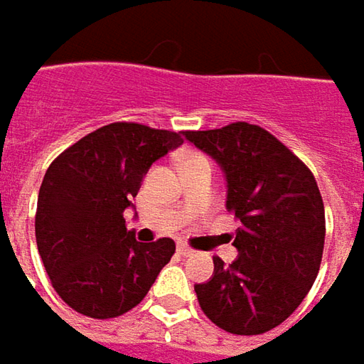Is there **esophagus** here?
Returning <instances> with one entry per match:
<instances>
[{
    "instance_id": "obj_1",
    "label": "esophagus",
    "mask_w": 364,
    "mask_h": 364,
    "mask_svg": "<svg viewBox=\"0 0 364 364\" xmlns=\"http://www.w3.org/2000/svg\"><path fill=\"white\" fill-rule=\"evenodd\" d=\"M178 253H180V255H184V257H190V255H194V249L188 247L186 243H178Z\"/></svg>"
}]
</instances>
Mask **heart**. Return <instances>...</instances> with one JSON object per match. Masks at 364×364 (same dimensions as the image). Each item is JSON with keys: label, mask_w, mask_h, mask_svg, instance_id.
Here are the masks:
<instances>
[{"label": "heart", "mask_w": 364, "mask_h": 364, "mask_svg": "<svg viewBox=\"0 0 364 364\" xmlns=\"http://www.w3.org/2000/svg\"><path fill=\"white\" fill-rule=\"evenodd\" d=\"M196 158H204V156H203V154H198V151H186V154L182 156V161L196 160Z\"/></svg>", "instance_id": "b5f03b06"}]
</instances>
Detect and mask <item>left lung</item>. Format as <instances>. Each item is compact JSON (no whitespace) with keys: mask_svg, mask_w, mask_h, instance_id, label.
I'll list each match as a JSON object with an SVG mask.
<instances>
[{"mask_svg":"<svg viewBox=\"0 0 364 364\" xmlns=\"http://www.w3.org/2000/svg\"><path fill=\"white\" fill-rule=\"evenodd\" d=\"M184 135L225 170L227 208L241 223L232 237L239 257L231 265L215 257V275L194 286L198 304L218 328L263 334L294 314L320 269L326 218L316 178L247 121Z\"/></svg>","mask_w":364,"mask_h":364,"instance_id":"obj_1","label":"left lung"}]
</instances>
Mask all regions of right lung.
<instances>
[{
    "label": "right lung",
    "instance_id": "obj_1",
    "mask_svg": "<svg viewBox=\"0 0 364 364\" xmlns=\"http://www.w3.org/2000/svg\"><path fill=\"white\" fill-rule=\"evenodd\" d=\"M182 144V133L117 121L48 166L38 192L36 243L52 287L75 312L97 320L129 312L172 259L170 237L135 241L123 213L149 166Z\"/></svg>",
    "mask_w": 364,
    "mask_h": 364
}]
</instances>
